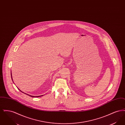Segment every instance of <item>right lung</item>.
<instances>
[{"label":"right lung","instance_id":"1","mask_svg":"<svg viewBox=\"0 0 125 125\" xmlns=\"http://www.w3.org/2000/svg\"><path fill=\"white\" fill-rule=\"evenodd\" d=\"M11 78H12V81H13V80H12V72H11ZM18 89V88H17ZM19 89V90H20V91H21V92H22V93H24V94H26L25 93H24V92H23L22 91H21L20 89ZM27 94V95H29V96H31V97H40V96H42L43 95H38V96H33V95H29V94Z\"/></svg>","mask_w":125,"mask_h":125}]
</instances>
